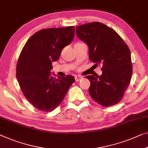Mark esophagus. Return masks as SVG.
I'll use <instances>...</instances> for the list:
<instances>
[{
	"instance_id": "34e87169",
	"label": "esophagus",
	"mask_w": 148,
	"mask_h": 148,
	"mask_svg": "<svg viewBox=\"0 0 148 148\" xmlns=\"http://www.w3.org/2000/svg\"><path fill=\"white\" fill-rule=\"evenodd\" d=\"M82 78H83L82 76H80V75H77V76H75V77L76 81H79Z\"/></svg>"
}]
</instances>
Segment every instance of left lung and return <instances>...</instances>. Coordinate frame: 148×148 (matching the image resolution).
<instances>
[{"label":"left lung","mask_w":148,"mask_h":148,"mask_svg":"<svg viewBox=\"0 0 148 148\" xmlns=\"http://www.w3.org/2000/svg\"><path fill=\"white\" fill-rule=\"evenodd\" d=\"M79 39L89 47V57L95 65H102L101 75H87L89 93L104 107L118 103L130 85L132 75L131 53L121 37L106 25L89 23L77 27Z\"/></svg>","instance_id":"left-lung-1"}]
</instances>
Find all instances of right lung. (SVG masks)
I'll return each mask as SVG.
<instances>
[{
    "mask_svg": "<svg viewBox=\"0 0 148 148\" xmlns=\"http://www.w3.org/2000/svg\"><path fill=\"white\" fill-rule=\"evenodd\" d=\"M75 27L49 28L29 38L16 64V75L26 99L37 110L50 112L58 107L75 80L72 75H50L52 63L73 39Z\"/></svg>",
    "mask_w": 148,
    "mask_h": 148,
    "instance_id": "obj_1",
    "label": "right lung"
}]
</instances>
